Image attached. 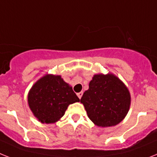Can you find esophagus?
Segmentation results:
<instances>
[{
  "label": "esophagus",
  "mask_w": 157,
  "mask_h": 157,
  "mask_svg": "<svg viewBox=\"0 0 157 157\" xmlns=\"http://www.w3.org/2000/svg\"><path fill=\"white\" fill-rule=\"evenodd\" d=\"M82 95H83V92H81V93H77V97H79V99H81V97H82Z\"/></svg>",
  "instance_id": "1"
}]
</instances>
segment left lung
I'll return each instance as SVG.
<instances>
[{
    "instance_id": "8db88e82",
    "label": "left lung",
    "mask_w": 157,
    "mask_h": 157,
    "mask_svg": "<svg viewBox=\"0 0 157 157\" xmlns=\"http://www.w3.org/2000/svg\"><path fill=\"white\" fill-rule=\"evenodd\" d=\"M130 93L113 74H97L81 99L89 119L97 126L110 127L119 124L129 109Z\"/></svg>"
}]
</instances>
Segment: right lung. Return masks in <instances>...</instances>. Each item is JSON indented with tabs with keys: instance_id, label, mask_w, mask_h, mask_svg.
<instances>
[{
	"instance_id": "obj_1",
	"label": "right lung",
	"mask_w": 157,
	"mask_h": 157,
	"mask_svg": "<svg viewBox=\"0 0 157 157\" xmlns=\"http://www.w3.org/2000/svg\"><path fill=\"white\" fill-rule=\"evenodd\" d=\"M28 101L40 122L51 124L61 118L68 105L78 102L80 99L60 76L46 75L32 87Z\"/></svg>"
}]
</instances>
